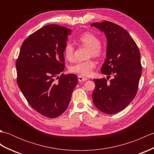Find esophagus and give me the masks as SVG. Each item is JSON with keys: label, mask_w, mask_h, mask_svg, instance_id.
I'll return each mask as SVG.
<instances>
[{"label": "esophagus", "mask_w": 154, "mask_h": 154, "mask_svg": "<svg viewBox=\"0 0 154 154\" xmlns=\"http://www.w3.org/2000/svg\"><path fill=\"white\" fill-rule=\"evenodd\" d=\"M87 78H85V77H83L82 76H78V81H79V83H81V82H84V81H87Z\"/></svg>", "instance_id": "obj_1"}]
</instances>
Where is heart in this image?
<instances>
[{
	"label": "heart",
	"instance_id": "1",
	"mask_svg": "<svg viewBox=\"0 0 154 154\" xmlns=\"http://www.w3.org/2000/svg\"><path fill=\"white\" fill-rule=\"evenodd\" d=\"M77 41L85 46L90 48V55L94 57H98L102 53L100 48V40L97 35L93 34L85 33L81 35ZM75 48L71 42H67L65 44L63 49V54L67 60L71 61L74 57ZM95 67V63L92 60L85 61H79L72 65L70 67V71L72 73L79 74L83 76H89L92 73L93 68Z\"/></svg>",
	"mask_w": 154,
	"mask_h": 154
}]
</instances>
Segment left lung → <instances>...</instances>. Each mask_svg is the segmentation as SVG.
<instances>
[{
    "label": "left lung",
    "mask_w": 154,
    "mask_h": 154,
    "mask_svg": "<svg viewBox=\"0 0 154 154\" xmlns=\"http://www.w3.org/2000/svg\"><path fill=\"white\" fill-rule=\"evenodd\" d=\"M91 26L103 32L107 40L101 73L114 76L110 82L104 78L93 79L94 105L105 114H115L125 109L136 96L142 71L140 53L131 35L120 26L109 21Z\"/></svg>",
    "instance_id": "obj_1"
}]
</instances>
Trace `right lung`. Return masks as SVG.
Wrapping results in <instances>:
<instances>
[{"instance_id": "obj_1", "label": "right lung", "mask_w": 154, "mask_h": 154, "mask_svg": "<svg viewBox=\"0 0 154 154\" xmlns=\"http://www.w3.org/2000/svg\"><path fill=\"white\" fill-rule=\"evenodd\" d=\"M71 32L59 25L45 26L23 42L16 61L18 85L26 99L51 119L66 110L78 83L75 74L58 75L64 70L63 49Z\"/></svg>"}]
</instances>
